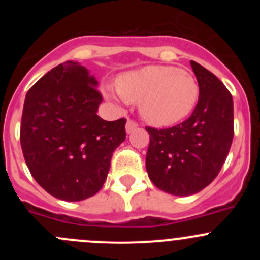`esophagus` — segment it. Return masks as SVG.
Segmentation results:
<instances>
[{
  "label": "esophagus",
  "instance_id": "esophagus-1",
  "mask_svg": "<svg viewBox=\"0 0 260 260\" xmlns=\"http://www.w3.org/2000/svg\"><path fill=\"white\" fill-rule=\"evenodd\" d=\"M137 127H138V124L135 122V120L128 119L127 124H125V131H127V133H132Z\"/></svg>",
  "mask_w": 260,
  "mask_h": 260
}]
</instances>
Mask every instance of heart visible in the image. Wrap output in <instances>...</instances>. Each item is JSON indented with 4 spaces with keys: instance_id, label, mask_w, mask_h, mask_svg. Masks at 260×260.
I'll use <instances>...</instances> for the list:
<instances>
[{
    "instance_id": "b5f03b06",
    "label": "heart",
    "mask_w": 260,
    "mask_h": 260,
    "mask_svg": "<svg viewBox=\"0 0 260 260\" xmlns=\"http://www.w3.org/2000/svg\"><path fill=\"white\" fill-rule=\"evenodd\" d=\"M117 91L104 86V95L140 103L143 119L156 127H169L187 117L199 99V84L188 72L175 67L149 65L119 75Z\"/></svg>"
}]
</instances>
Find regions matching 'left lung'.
Returning <instances> with one entry per match:
<instances>
[{
	"label": "left lung",
	"instance_id": "left-lung-1",
	"mask_svg": "<svg viewBox=\"0 0 260 260\" xmlns=\"http://www.w3.org/2000/svg\"><path fill=\"white\" fill-rule=\"evenodd\" d=\"M199 83V102L190 118L166 129L146 127L148 177L156 187L188 196L219 175L234 137L233 96L211 72L191 61Z\"/></svg>",
	"mask_w": 260,
	"mask_h": 260
}]
</instances>
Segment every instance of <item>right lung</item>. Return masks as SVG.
Returning a JSON list of instances; mask_svg holds the SVG:
<instances>
[{"label":"right lung","instance_id":"obj_1","mask_svg":"<svg viewBox=\"0 0 260 260\" xmlns=\"http://www.w3.org/2000/svg\"><path fill=\"white\" fill-rule=\"evenodd\" d=\"M85 67L65 61L27 91L20 141L36 182L54 198L81 201L106 182L114 149L125 140V119L96 114L103 98Z\"/></svg>","mask_w":260,"mask_h":260}]
</instances>
